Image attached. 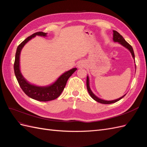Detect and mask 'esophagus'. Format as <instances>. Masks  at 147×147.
<instances>
[{
    "mask_svg": "<svg viewBox=\"0 0 147 147\" xmlns=\"http://www.w3.org/2000/svg\"><path fill=\"white\" fill-rule=\"evenodd\" d=\"M78 65V67H79V68H82V67H84L85 64H84V61H80Z\"/></svg>",
    "mask_w": 147,
    "mask_h": 147,
    "instance_id": "34e87169",
    "label": "esophagus"
}]
</instances>
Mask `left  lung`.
<instances>
[{
    "instance_id": "1",
    "label": "left lung",
    "mask_w": 147,
    "mask_h": 147,
    "mask_svg": "<svg viewBox=\"0 0 147 147\" xmlns=\"http://www.w3.org/2000/svg\"><path fill=\"white\" fill-rule=\"evenodd\" d=\"M113 41L119 42L120 44H121L122 46H123L124 47H125L126 48L128 49L130 51V53H131L132 57H133V59L135 60V55H134V51H133V49H132V46L128 43V42L125 41V40L123 38V37L118 32H117L115 30H113ZM87 90L88 92V93L90 94V96L94 99V100H95L96 101H97L98 102H100L101 104H107V105H108V104H112V103L116 102L120 100L121 98H123L126 95V94H125L123 96L120 97V98L115 99V100H112V101H106V100H103V99L99 98L92 92L90 88L89 78H88V76L87 77Z\"/></svg>"
}]
</instances>
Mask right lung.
I'll return each mask as SVG.
<instances>
[{
	"instance_id": "right-lung-1",
	"label": "right lung",
	"mask_w": 147,
	"mask_h": 147,
	"mask_svg": "<svg viewBox=\"0 0 147 147\" xmlns=\"http://www.w3.org/2000/svg\"><path fill=\"white\" fill-rule=\"evenodd\" d=\"M46 35L47 33L42 32H36L30 36L27 37L25 40H24L18 46L15 55V63H14V71H15L16 78L23 92L28 96L39 101H49L57 98L63 92L69 78L77 70L76 68H74L64 73L54 83L49 86L39 87L34 86L27 81L26 79L23 77L20 71V57L21 51L24 46L36 35L46 36Z\"/></svg>"
}]
</instances>
